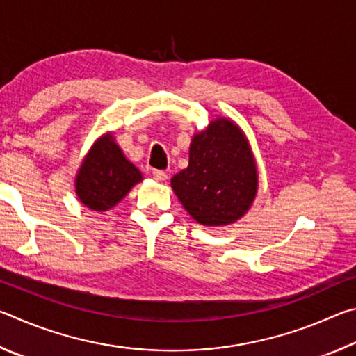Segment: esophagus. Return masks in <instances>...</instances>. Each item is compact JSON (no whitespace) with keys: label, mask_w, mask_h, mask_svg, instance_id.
Wrapping results in <instances>:
<instances>
[{"label":"esophagus","mask_w":356,"mask_h":356,"mask_svg":"<svg viewBox=\"0 0 356 356\" xmlns=\"http://www.w3.org/2000/svg\"><path fill=\"white\" fill-rule=\"evenodd\" d=\"M152 176H154V179L156 180V182H165V180L168 179V174L165 171H160V170H155L152 172Z\"/></svg>","instance_id":"1"}]
</instances>
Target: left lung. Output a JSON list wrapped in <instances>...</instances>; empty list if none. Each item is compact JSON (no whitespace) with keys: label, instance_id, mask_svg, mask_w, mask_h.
Listing matches in <instances>:
<instances>
[{"label":"left lung","instance_id":"1","mask_svg":"<svg viewBox=\"0 0 356 356\" xmlns=\"http://www.w3.org/2000/svg\"><path fill=\"white\" fill-rule=\"evenodd\" d=\"M257 168L237 124L216 118L193 136L188 166L171 179L184 209L202 226H227L248 212L257 193Z\"/></svg>","mask_w":356,"mask_h":356}]
</instances>
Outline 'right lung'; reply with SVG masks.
Wrapping results in <instances>:
<instances>
[{
	"label": "right lung",
	"instance_id": "1",
	"mask_svg": "<svg viewBox=\"0 0 356 356\" xmlns=\"http://www.w3.org/2000/svg\"><path fill=\"white\" fill-rule=\"evenodd\" d=\"M138 168L125 159L111 134L92 144L76 172L75 191L78 200L95 212H105L127 196L141 182Z\"/></svg>",
	"mask_w": 356,
	"mask_h": 356
}]
</instances>
